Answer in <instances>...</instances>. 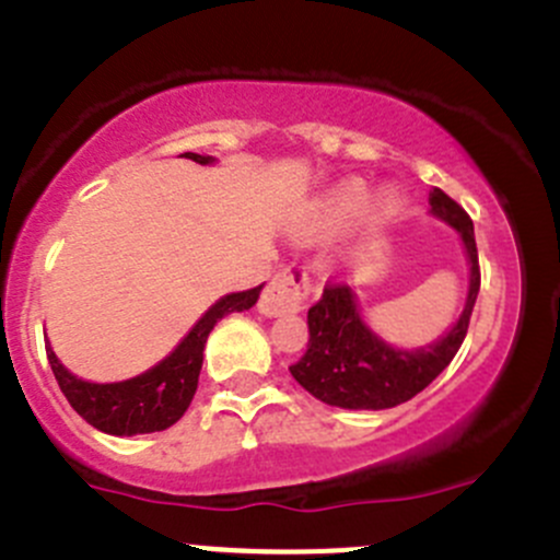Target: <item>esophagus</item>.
<instances>
[{"instance_id": "obj_1", "label": "esophagus", "mask_w": 560, "mask_h": 560, "mask_svg": "<svg viewBox=\"0 0 560 560\" xmlns=\"http://www.w3.org/2000/svg\"><path fill=\"white\" fill-rule=\"evenodd\" d=\"M308 276L306 270L290 265V268L281 270L273 281L268 284V290L262 292V301H259V312L265 316H281V314H295L306 306L308 298Z\"/></svg>"}]
</instances>
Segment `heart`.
<instances>
[{
  "instance_id": "b5f03b06",
  "label": "heart",
  "mask_w": 560,
  "mask_h": 560,
  "mask_svg": "<svg viewBox=\"0 0 560 560\" xmlns=\"http://www.w3.org/2000/svg\"><path fill=\"white\" fill-rule=\"evenodd\" d=\"M404 206L406 197L395 186H382L380 191L371 195L365 180L347 178L314 197L295 217L292 233L308 244H322V241L341 235L358 219L369 233H382L400 217Z\"/></svg>"
}]
</instances>
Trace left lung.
<instances>
[{
  "mask_svg": "<svg viewBox=\"0 0 560 560\" xmlns=\"http://www.w3.org/2000/svg\"><path fill=\"white\" fill-rule=\"evenodd\" d=\"M431 217L450 224L466 248L468 292L463 312L444 336L422 347L400 349L387 343L363 319L349 287H327L319 303L308 308V349L290 374L322 404L338 409L380 411L406 404L422 393L457 354L479 295V259L468 213L444 195L431 191Z\"/></svg>",
  "mask_w": 560,
  "mask_h": 560,
  "instance_id": "left-lung-1",
  "label": "left lung"
}]
</instances>
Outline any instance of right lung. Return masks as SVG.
Returning <instances> with one entry per match:
<instances>
[{
    "label": "right lung",
    "mask_w": 560,
    "mask_h": 560,
    "mask_svg": "<svg viewBox=\"0 0 560 560\" xmlns=\"http://www.w3.org/2000/svg\"><path fill=\"white\" fill-rule=\"evenodd\" d=\"M186 160L197 162V165H213V156L191 154L186 151ZM265 284L252 287L244 292H230L222 295L200 319L191 325L178 341L167 358L151 365L143 374L132 376L124 382H89L65 369L59 358H56L54 347L45 343L48 352V363L54 369L56 382H59L61 393L70 400L72 409L94 425L97 431L110 433V436H138V433H156L165 428L175 425L189 409L191 398H195L197 380H200L202 369V349H206L208 332L213 330L222 316L233 312H248L254 303L259 301V292Z\"/></svg>",
    "instance_id": "right-lung-1"
}]
</instances>
